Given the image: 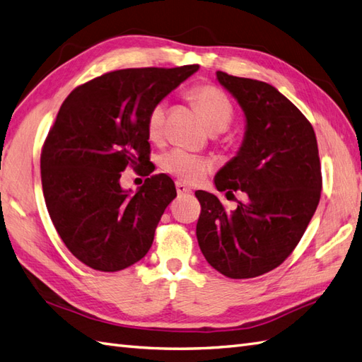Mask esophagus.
I'll use <instances>...</instances> for the list:
<instances>
[{
  "mask_svg": "<svg viewBox=\"0 0 362 362\" xmlns=\"http://www.w3.org/2000/svg\"><path fill=\"white\" fill-rule=\"evenodd\" d=\"M175 187H177V192H178V197H184V194H192V190L190 187H187L184 182L181 181H177L175 182Z\"/></svg>",
  "mask_w": 362,
  "mask_h": 362,
  "instance_id": "34e87169",
  "label": "esophagus"
}]
</instances>
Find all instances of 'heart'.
Instances as JSON below:
<instances>
[{"mask_svg": "<svg viewBox=\"0 0 362 362\" xmlns=\"http://www.w3.org/2000/svg\"><path fill=\"white\" fill-rule=\"evenodd\" d=\"M190 99L198 105L210 131L222 132L231 124L234 119L233 103L221 88L210 83L197 85L192 88ZM164 120L165 105L163 102L155 103L146 117V132L152 141L161 140L164 134ZM160 165L165 173H170L189 184L199 182L213 168L209 158L184 149H172L165 152L160 160Z\"/></svg>", "mask_w": 362, "mask_h": 362, "instance_id": "b5f03b06", "label": "heart"}]
</instances>
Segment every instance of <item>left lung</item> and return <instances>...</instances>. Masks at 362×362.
<instances>
[{
    "instance_id": "1",
    "label": "left lung",
    "mask_w": 362,
    "mask_h": 362,
    "mask_svg": "<svg viewBox=\"0 0 362 362\" xmlns=\"http://www.w3.org/2000/svg\"><path fill=\"white\" fill-rule=\"evenodd\" d=\"M247 117L236 157L216 173L219 192H242L228 211L209 192L197 238L205 260L230 279H251L281 265L294 251L321 197V164L314 128L274 86L216 71Z\"/></svg>"
}]
</instances>
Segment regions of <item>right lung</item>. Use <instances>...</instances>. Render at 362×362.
<instances>
[{"mask_svg": "<svg viewBox=\"0 0 362 362\" xmlns=\"http://www.w3.org/2000/svg\"><path fill=\"white\" fill-rule=\"evenodd\" d=\"M198 68L117 70L64 100L42 146V192L57 234L86 267L120 271L152 247L165 207L177 198L175 182L157 173L129 194L120 177L126 168L153 172L146 117Z\"/></svg>", "mask_w": 362, "mask_h": 362, "instance_id": "1", "label": "right lung"}]
</instances>
